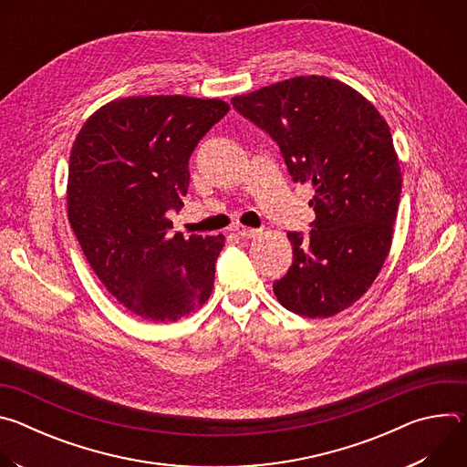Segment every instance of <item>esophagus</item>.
<instances>
[{"label": "esophagus", "mask_w": 467, "mask_h": 467, "mask_svg": "<svg viewBox=\"0 0 467 467\" xmlns=\"http://www.w3.org/2000/svg\"><path fill=\"white\" fill-rule=\"evenodd\" d=\"M234 231H236V234H240L242 238H253V236H256V234L260 233L258 229H251V227H244V225H236Z\"/></svg>", "instance_id": "1"}]
</instances>
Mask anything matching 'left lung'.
<instances>
[{
  "label": "left lung",
  "mask_w": 467,
  "mask_h": 467,
  "mask_svg": "<svg viewBox=\"0 0 467 467\" xmlns=\"http://www.w3.org/2000/svg\"><path fill=\"white\" fill-rule=\"evenodd\" d=\"M231 103L279 146L292 181L316 190L312 231L288 233L294 262L274 294L305 317L346 310L373 285L391 245L403 179L388 123L357 90L321 76Z\"/></svg>",
  "instance_id": "1"
}]
</instances>
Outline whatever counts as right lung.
<instances>
[{
  "instance_id": "right-lung-1",
  "label": "right lung",
  "mask_w": 467,
  "mask_h": 467,
  "mask_svg": "<svg viewBox=\"0 0 467 467\" xmlns=\"http://www.w3.org/2000/svg\"><path fill=\"white\" fill-rule=\"evenodd\" d=\"M229 110L222 99H114L81 127L68 168V220L92 270L132 314L177 321L211 297L225 236L184 238L188 161Z\"/></svg>"
}]
</instances>
